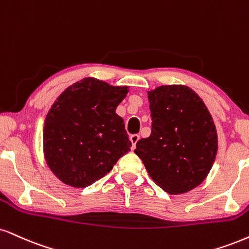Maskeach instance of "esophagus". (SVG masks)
<instances>
[{
  "instance_id": "esophagus-1",
  "label": "esophagus",
  "mask_w": 249,
  "mask_h": 249,
  "mask_svg": "<svg viewBox=\"0 0 249 249\" xmlns=\"http://www.w3.org/2000/svg\"><path fill=\"white\" fill-rule=\"evenodd\" d=\"M139 136L138 134H132V136L130 137V140H131V143H132V149L136 148V145L138 142V140H139Z\"/></svg>"
}]
</instances>
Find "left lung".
Returning a JSON list of instances; mask_svg holds the SVG:
<instances>
[{"label": "left lung", "mask_w": 249, "mask_h": 249, "mask_svg": "<svg viewBox=\"0 0 249 249\" xmlns=\"http://www.w3.org/2000/svg\"><path fill=\"white\" fill-rule=\"evenodd\" d=\"M152 133L137 142L134 153L148 175L170 195L195 189L206 178L218 151V136L202 98L183 85L147 91Z\"/></svg>", "instance_id": "8db88e82"}]
</instances>
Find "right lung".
<instances>
[{"label": "right lung", "instance_id": "right-lung-1", "mask_svg": "<svg viewBox=\"0 0 249 249\" xmlns=\"http://www.w3.org/2000/svg\"><path fill=\"white\" fill-rule=\"evenodd\" d=\"M128 87L85 77L65 89L51 107L43 130L44 157L65 184L86 188L103 178L130 151L116 107Z\"/></svg>", "mask_w": 249, "mask_h": 249}]
</instances>
